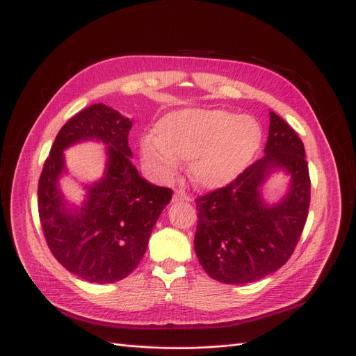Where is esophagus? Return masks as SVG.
<instances>
[{
  "mask_svg": "<svg viewBox=\"0 0 356 356\" xmlns=\"http://www.w3.org/2000/svg\"><path fill=\"white\" fill-rule=\"evenodd\" d=\"M179 201H186L189 202L191 201V197L186 195L184 191H177L175 195H172V202H179Z\"/></svg>",
  "mask_w": 356,
  "mask_h": 356,
  "instance_id": "1",
  "label": "esophagus"
}]
</instances>
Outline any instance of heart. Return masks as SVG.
Wrapping results in <instances>:
<instances>
[{"label":"heart","instance_id":"b5f03b06","mask_svg":"<svg viewBox=\"0 0 356 356\" xmlns=\"http://www.w3.org/2000/svg\"><path fill=\"white\" fill-rule=\"evenodd\" d=\"M257 119L223 108H188L170 113L156 125V137L140 143L141 156L158 175L170 177L179 158L191 159V177L204 189H219L248 168L261 146Z\"/></svg>","mask_w":356,"mask_h":356}]
</instances>
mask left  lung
I'll use <instances>...</instances> for the list:
<instances>
[{"mask_svg":"<svg viewBox=\"0 0 356 356\" xmlns=\"http://www.w3.org/2000/svg\"><path fill=\"white\" fill-rule=\"evenodd\" d=\"M264 155L225 188L197 200L194 248L211 279L245 285L279 270L296 249L310 206L304 145L285 120L270 111ZM289 176V191L268 205L261 191L274 172Z\"/></svg>","mask_w":356,"mask_h":356,"instance_id":"8db88e82","label":"left lung"}]
</instances>
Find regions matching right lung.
<instances>
[{
  "label": "right lung",
  "mask_w": 356,
  "mask_h": 356,
  "mask_svg": "<svg viewBox=\"0 0 356 356\" xmlns=\"http://www.w3.org/2000/svg\"><path fill=\"white\" fill-rule=\"evenodd\" d=\"M133 120L106 104L79 111L60 128L38 181V213L47 246L58 262L89 283H113L133 273L150 232L171 200V189L149 184L131 162ZM106 146L104 177L86 186L80 207L58 188L66 174L63 150L82 140Z\"/></svg>",
  "instance_id": "1"
}]
</instances>
